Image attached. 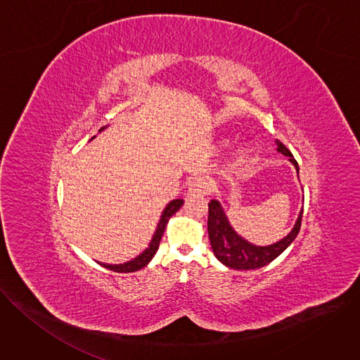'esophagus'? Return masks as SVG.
Instances as JSON below:
<instances>
[{"label":"esophagus","mask_w":360,"mask_h":360,"mask_svg":"<svg viewBox=\"0 0 360 360\" xmlns=\"http://www.w3.org/2000/svg\"><path fill=\"white\" fill-rule=\"evenodd\" d=\"M189 193L198 195H208L212 191V181L207 176H195L189 182Z\"/></svg>","instance_id":"34e87169"}]
</instances>
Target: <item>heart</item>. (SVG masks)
I'll return each mask as SVG.
<instances>
[{
	"label": "heart",
	"instance_id": "obj_1",
	"mask_svg": "<svg viewBox=\"0 0 360 360\" xmlns=\"http://www.w3.org/2000/svg\"><path fill=\"white\" fill-rule=\"evenodd\" d=\"M246 155H248V148L242 146V148H239V149H238V160H239V161L245 160V158H246Z\"/></svg>",
	"mask_w": 360,
	"mask_h": 360
}]
</instances>
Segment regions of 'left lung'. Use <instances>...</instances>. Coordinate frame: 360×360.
<instances>
[{
  "label": "left lung",
  "mask_w": 360,
  "mask_h": 360,
  "mask_svg": "<svg viewBox=\"0 0 360 360\" xmlns=\"http://www.w3.org/2000/svg\"><path fill=\"white\" fill-rule=\"evenodd\" d=\"M276 143L278 150L282 152L283 155L289 157V161L295 165L296 171L299 172L297 162L293 158L292 152L281 141H278ZM302 214L303 211H300L295 228L286 238L269 246H255L243 240L239 235H236V232L228 224V219L224 214V210L221 208L219 202L217 199H212L208 203V233L214 253L224 265L233 269L249 271L266 266L274 259H276L297 236L302 225Z\"/></svg>",
  "instance_id": "left-lung-1"
}]
</instances>
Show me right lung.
Returning a JSON list of instances; mask_svg holds the SVG:
<instances>
[{
	"mask_svg": "<svg viewBox=\"0 0 360 360\" xmlns=\"http://www.w3.org/2000/svg\"><path fill=\"white\" fill-rule=\"evenodd\" d=\"M184 200L182 199H175L172 200L168 207L165 208V211L162 212V217H161V221L158 224V228H157V232L155 235H153L149 246L139 255L136 256L135 259L127 262V264H122V265H107V264H99L104 268L110 269V271H114V272H120V274H128V272H135L141 268H143L145 265H148V262L153 258V255L157 253L158 250V246H160V242H161V238L164 235V231H165V226L169 221V218L182 207Z\"/></svg>",
	"mask_w": 360,
	"mask_h": 360,
	"instance_id": "add662e5",
	"label": "right lung"
}]
</instances>
